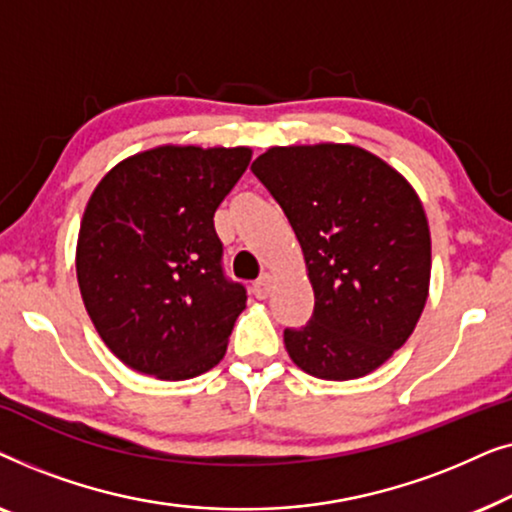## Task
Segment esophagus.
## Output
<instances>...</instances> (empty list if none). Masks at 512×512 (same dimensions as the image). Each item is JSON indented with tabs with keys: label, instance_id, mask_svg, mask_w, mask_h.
I'll list each match as a JSON object with an SVG mask.
<instances>
[{
	"label": "esophagus",
	"instance_id": "esophagus-1",
	"mask_svg": "<svg viewBox=\"0 0 512 512\" xmlns=\"http://www.w3.org/2000/svg\"><path fill=\"white\" fill-rule=\"evenodd\" d=\"M270 289H272V279L268 275L261 277V279H258V282H254V286H251L254 296L261 298V300H265V298L270 296Z\"/></svg>",
	"mask_w": 512,
	"mask_h": 512
}]
</instances>
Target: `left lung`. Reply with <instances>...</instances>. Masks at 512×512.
<instances>
[{
  "instance_id": "left-lung-1",
  "label": "left lung",
  "mask_w": 512,
  "mask_h": 512,
  "mask_svg": "<svg viewBox=\"0 0 512 512\" xmlns=\"http://www.w3.org/2000/svg\"><path fill=\"white\" fill-rule=\"evenodd\" d=\"M284 209L314 289L286 352L321 380L373 373L415 331L429 296L431 235L412 186L352 144L272 146L251 165Z\"/></svg>"
}]
</instances>
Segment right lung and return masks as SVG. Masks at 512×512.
<instances>
[{"instance_id":"right-lung-1","label":"right lung","mask_w":512,"mask_h":512,"mask_svg":"<svg viewBox=\"0 0 512 512\" xmlns=\"http://www.w3.org/2000/svg\"><path fill=\"white\" fill-rule=\"evenodd\" d=\"M251 149L158 146L90 195L76 244L83 305L125 366L188 380L223 359L247 289L223 272L214 212Z\"/></svg>"}]
</instances>
